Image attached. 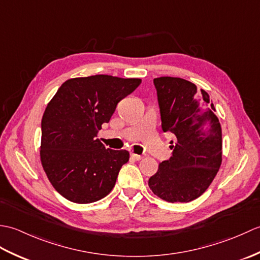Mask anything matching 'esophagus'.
Segmentation results:
<instances>
[{"instance_id":"obj_1","label":"esophagus","mask_w":260,"mask_h":260,"mask_svg":"<svg viewBox=\"0 0 260 260\" xmlns=\"http://www.w3.org/2000/svg\"><path fill=\"white\" fill-rule=\"evenodd\" d=\"M131 156L133 157L134 159H136V161H140V159H142V158H143V156H142V155H139V154H134V153H132V154H131Z\"/></svg>"}]
</instances>
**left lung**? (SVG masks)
I'll return each mask as SVG.
<instances>
[{
	"mask_svg": "<svg viewBox=\"0 0 260 260\" xmlns=\"http://www.w3.org/2000/svg\"><path fill=\"white\" fill-rule=\"evenodd\" d=\"M163 132H171L172 156L148 180L168 202H190L211 184L222 161V135L207 91L175 77L154 79Z\"/></svg>",
	"mask_w": 260,
	"mask_h": 260,
	"instance_id": "obj_1",
	"label": "left lung"
}]
</instances>
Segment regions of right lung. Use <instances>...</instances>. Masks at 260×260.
I'll list each match as a JSON object with an SVG mask.
<instances>
[{"label":"right lung","mask_w":260,"mask_h":260,"mask_svg":"<svg viewBox=\"0 0 260 260\" xmlns=\"http://www.w3.org/2000/svg\"><path fill=\"white\" fill-rule=\"evenodd\" d=\"M141 82L108 75L73 78L48 104L41 120L40 158L52 186L67 200L91 203L113 190L129 153L106 148L97 134Z\"/></svg>","instance_id":"1"}]
</instances>
